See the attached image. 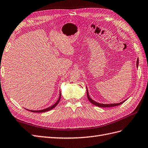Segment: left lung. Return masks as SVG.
Wrapping results in <instances>:
<instances>
[{
  "mask_svg": "<svg viewBox=\"0 0 148 148\" xmlns=\"http://www.w3.org/2000/svg\"><path fill=\"white\" fill-rule=\"evenodd\" d=\"M138 63H139V60L138 59L137 60V62H136V66L138 67ZM87 98H88V100L90 101V102L92 103L95 105V106H97V107H115V106H118V105H120L121 104L123 103V102H125L126 100L123 101V102H121L120 103H112V104H103V103H97L95 102L94 100H93L90 97L89 95H88V90H87Z\"/></svg>",
  "mask_w": 148,
  "mask_h": 148,
  "instance_id": "obj_1",
  "label": "left lung"
}]
</instances>
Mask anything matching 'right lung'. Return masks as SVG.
Listing matches in <instances>:
<instances>
[{
  "mask_svg": "<svg viewBox=\"0 0 148 148\" xmlns=\"http://www.w3.org/2000/svg\"><path fill=\"white\" fill-rule=\"evenodd\" d=\"M61 92H60V97H59L58 100L57 102L54 103V105H53L52 106H51L47 108H45V109H43V110H29V112H35V113H41V112H48L49 110H52L53 108H54V107H55L56 105L58 104L59 102H60V100L61 99Z\"/></svg>",
  "mask_w": 148,
  "mask_h": 148,
  "instance_id": "1",
  "label": "right lung"
}]
</instances>
